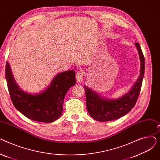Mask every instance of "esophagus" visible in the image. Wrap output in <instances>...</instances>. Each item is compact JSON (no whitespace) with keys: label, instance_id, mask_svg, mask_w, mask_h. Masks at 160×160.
<instances>
[{"label":"esophagus","instance_id":"obj_1","mask_svg":"<svg viewBox=\"0 0 160 160\" xmlns=\"http://www.w3.org/2000/svg\"><path fill=\"white\" fill-rule=\"evenodd\" d=\"M83 74L82 71H80V70L77 71V72H76V79H77V82L79 83L82 82L83 80Z\"/></svg>","mask_w":160,"mask_h":160}]
</instances>
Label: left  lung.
<instances>
[{"label": "left lung", "instance_id": "8db88e82", "mask_svg": "<svg viewBox=\"0 0 160 160\" xmlns=\"http://www.w3.org/2000/svg\"><path fill=\"white\" fill-rule=\"evenodd\" d=\"M141 60L139 77L128 93L117 99H107L86 86H83L86 97V106L90 116L98 121L118 119L128 113L135 106L138 98L145 72V58L138 43H135Z\"/></svg>", "mask_w": 160, "mask_h": 160}]
</instances>
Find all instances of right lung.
<instances>
[{
	"label": "right lung",
	"instance_id": "obj_1",
	"mask_svg": "<svg viewBox=\"0 0 160 160\" xmlns=\"http://www.w3.org/2000/svg\"><path fill=\"white\" fill-rule=\"evenodd\" d=\"M5 74L8 89L15 108L27 118L42 122H52L62 115L65 96L76 83L75 72L64 71L57 74L44 91L32 95L19 88L8 62Z\"/></svg>",
	"mask_w": 160,
	"mask_h": 160
}]
</instances>
